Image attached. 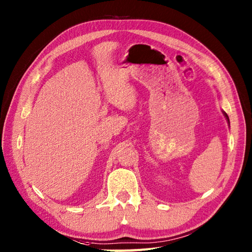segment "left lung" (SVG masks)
<instances>
[{
    "label": "left lung",
    "instance_id": "obj_1",
    "mask_svg": "<svg viewBox=\"0 0 252 252\" xmlns=\"http://www.w3.org/2000/svg\"><path fill=\"white\" fill-rule=\"evenodd\" d=\"M223 115L225 116V118H226V121H227V123H228V125H229V119H228V116H227V115H226L225 112H224V111H223Z\"/></svg>",
    "mask_w": 252,
    "mask_h": 252
}]
</instances>
